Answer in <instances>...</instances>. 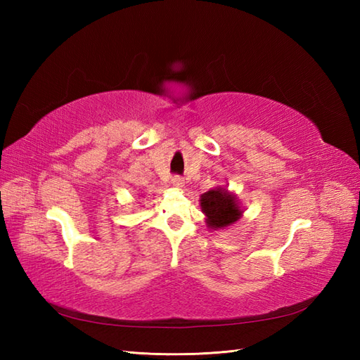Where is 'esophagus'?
Wrapping results in <instances>:
<instances>
[{
  "mask_svg": "<svg viewBox=\"0 0 360 360\" xmlns=\"http://www.w3.org/2000/svg\"><path fill=\"white\" fill-rule=\"evenodd\" d=\"M172 184L176 188H182V187H184V178H181V176H173Z\"/></svg>",
  "mask_w": 360,
  "mask_h": 360,
  "instance_id": "34e87169",
  "label": "esophagus"
}]
</instances>
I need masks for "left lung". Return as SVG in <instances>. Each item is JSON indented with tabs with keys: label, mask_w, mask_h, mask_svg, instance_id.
Here are the masks:
<instances>
[{
	"label": "left lung",
	"mask_w": 360,
	"mask_h": 360,
	"mask_svg": "<svg viewBox=\"0 0 360 360\" xmlns=\"http://www.w3.org/2000/svg\"><path fill=\"white\" fill-rule=\"evenodd\" d=\"M201 209L205 217V223L210 229H224L236 223L243 215L236 196L227 188L217 187L201 195Z\"/></svg>",
	"instance_id": "1"
}]
</instances>
